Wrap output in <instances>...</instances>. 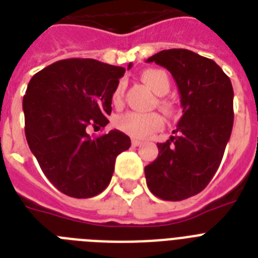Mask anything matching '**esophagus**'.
<instances>
[{
	"label": "esophagus",
	"instance_id": "obj_1",
	"mask_svg": "<svg viewBox=\"0 0 258 258\" xmlns=\"http://www.w3.org/2000/svg\"><path fill=\"white\" fill-rule=\"evenodd\" d=\"M131 145H133L134 147H138V146L142 145V142L138 141V139H133V142H131Z\"/></svg>",
	"mask_w": 258,
	"mask_h": 258
}]
</instances>
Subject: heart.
Wrapping results in <instances>:
<instances>
[{
  "label": "heart",
  "mask_w": 258,
  "mask_h": 258,
  "mask_svg": "<svg viewBox=\"0 0 258 258\" xmlns=\"http://www.w3.org/2000/svg\"><path fill=\"white\" fill-rule=\"evenodd\" d=\"M143 83L150 87L154 93L159 96L166 95L170 91V78L165 71L162 70H146L141 75ZM124 93L123 83H119L112 92L113 104H120ZM161 105L165 109H169V104L166 101H161ZM115 124L121 133L127 134L135 139H146L151 137L163 127V120L158 113H141V112H125L116 117Z\"/></svg>",
  "instance_id": "1"
}]
</instances>
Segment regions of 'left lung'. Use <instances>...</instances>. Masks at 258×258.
I'll return each instance as SVG.
<instances>
[{
	"instance_id": "8db88e82",
	"label": "left lung",
	"mask_w": 258,
	"mask_h": 258,
	"mask_svg": "<svg viewBox=\"0 0 258 258\" xmlns=\"http://www.w3.org/2000/svg\"><path fill=\"white\" fill-rule=\"evenodd\" d=\"M175 80L182 117L174 137L158 143L157 159L145 167L150 191L165 201L201 192L224 157L233 128V87L220 66L187 49H165L147 58Z\"/></svg>"
}]
</instances>
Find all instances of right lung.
Masks as SVG:
<instances>
[{"instance_id": "add662e5", "label": "right lung", "mask_w": 258, "mask_h": 258, "mask_svg": "<svg viewBox=\"0 0 258 258\" xmlns=\"http://www.w3.org/2000/svg\"><path fill=\"white\" fill-rule=\"evenodd\" d=\"M124 72L93 58H67L30 79L22 100L26 141L46 178L67 196L103 191L116 157L131 146L119 130L99 138L87 133L108 124L112 92Z\"/></svg>"}]
</instances>
